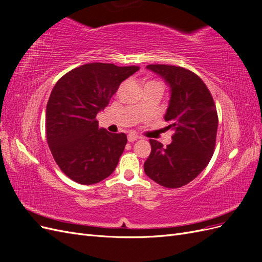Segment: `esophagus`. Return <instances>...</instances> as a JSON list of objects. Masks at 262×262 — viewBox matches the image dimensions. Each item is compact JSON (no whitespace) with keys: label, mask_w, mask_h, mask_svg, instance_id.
I'll list each match as a JSON object with an SVG mask.
<instances>
[{"label":"esophagus","mask_w":262,"mask_h":262,"mask_svg":"<svg viewBox=\"0 0 262 262\" xmlns=\"http://www.w3.org/2000/svg\"><path fill=\"white\" fill-rule=\"evenodd\" d=\"M138 139H139V137L137 136V134H134V133H129L128 134V141L131 142V143H132V142H136Z\"/></svg>","instance_id":"34e87169"}]
</instances>
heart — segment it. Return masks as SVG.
<instances>
[{
    "mask_svg": "<svg viewBox=\"0 0 262 262\" xmlns=\"http://www.w3.org/2000/svg\"><path fill=\"white\" fill-rule=\"evenodd\" d=\"M147 84H156V85H158V86H161V87H163V86H162V84H161V83H158V82H148Z\"/></svg>",
    "mask_w": 262,
    "mask_h": 262,
    "instance_id": "1",
    "label": "heart"
}]
</instances>
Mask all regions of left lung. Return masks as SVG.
<instances>
[{
  "label": "left lung",
  "instance_id": "1",
  "mask_svg": "<svg viewBox=\"0 0 262 262\" xmlns=\"http://www.w3.org/2000/svg\"><path fill=\"white\" fill-rule=\"evenodd\" d=\"M169 87L170 98L164 116L172 130L166 147L149 140L152 149L144 163L146 175L166 188L189 184L207 167L215 147L217 113L213 98L201 78L181 67L149 64Z\"/></svg>",
  "mask_w": 262,
  "mask_h": 262
}]
</instances>
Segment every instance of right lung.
I'll return each mask as SVG.
<instances>
[{
    "label": "right lung",
    "mask_w": 262,
    "mask_h": 262,
    "mask_svg": "<svg viewBox=\"0 0 262 262\" xmlns=\"http://www.w3.org/2000/svg\"><path fill=\"white\" fill-rule=\"evenodd\" d=\"M139 70L87 63L54 85L46 109L47 141L60 169L77 184H97L116 169L128 140L124 133L98 128L96 116Z\"/></svg>",
    "instance_id": "1"
}]
</instances>
